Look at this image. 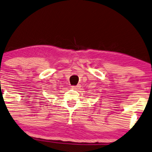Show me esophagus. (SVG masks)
I'll list each match as a JSON object with an SVG mask.
<instances>
[{"instance_id": "34e87169", "label": "esophagus", "mask_w": 152, "mask_h": 152, "mask_svg": "<svg viewBox=\"0 0 152 152\" xmlns=\"http://www.w3.org/2000/svg\"><path fill=\"white\" fill-rule=\"evenodd\" d=\"M80 87H81V85L79 84V85H76V86H72V89H78V88H80Z\"/></svg>"}]
</instances>
